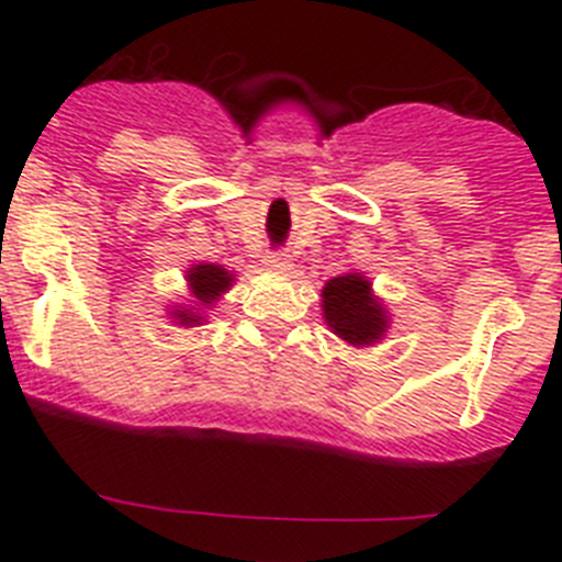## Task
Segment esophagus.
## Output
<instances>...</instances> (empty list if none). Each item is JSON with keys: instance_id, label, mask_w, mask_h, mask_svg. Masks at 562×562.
Masks as SVG:
<instances>
[{"instance_id": "obj_1", "label": "esophagus", "mask_w": 562, "mask_h": 562, "mask_svg": "<svg viewBox=\"0 0 562 562\" xmlns=\"http://www.w3.org/2000/svg\"><path fill=\"white\" fill-rule=\"evenodd\" d=\"M265 265L270 267V270L286 272L292 267V258L286 256L284 250H272V252H267V256H265Z\"/></svg>"}]
</instances>
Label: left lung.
Returning <instances> with one entry per match:
<instances>
[{"label": "left lung", "instance_id": "8db88e82", "mask_svg": "<svg viewBox=\"0 0 562 562\" xmlns=\"http://www.w3.org/2000/svg\"><path fill=\"white\" fill-rule=\"evenodd\" d=\"M324 315L326 324L346 342L371 346L385 331V312L371 297V284L362 276L331 278L324 286Z\"/></svg>", "mask_w": 562, "mask_h": 562}]
</instances>
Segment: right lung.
<instances>
[{"label":"right lung","instance_id":"right-lung-1","mask_svg":"<svg viewBox=\"0 0 562 562\" xmlns=\"http://www.w3.org/2000/svg\"><path fill=\"white\" fill-rule=\"evenodd\" d=\"M188 284H191L196 301H202V304H213V297H220L222 292L231 286V272L222 270V267L216 265H200V267H193V270H188ZM177 317H180V324L186 326H191L193 321H200L191 310H177Z\"/></svg>","mask_w":562,"mask_h":562}]
</instances>
